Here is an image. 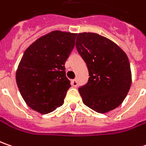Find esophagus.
Here are the masks:
<instances>
[{
  "instance_id": "obj_1",
  "label": "esophagus",
  "mask_w": 146,
  "mask_h": 146,
  "mask_svg": "<svg viewBox=\"0 0 146 146\" xmlns=\"http://www.w3.org/2000/svg\"><path fill=\"white\" fill-rule=\"evenodd\" d=\"M71 84H72V86H74V87H77L78 85V81L76 80V79H74V80H72V82H71Z\"/></svg>"
}]
</instances>
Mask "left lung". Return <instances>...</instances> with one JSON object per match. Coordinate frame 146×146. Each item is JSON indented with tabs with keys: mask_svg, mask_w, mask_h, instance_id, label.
<instances>
[{
	"mask_svg": "<svg viewBox=\"0 0 146 146\" xmlns=\"http://www.w3.org/2000/svg\"><path fill=\"white\" fill-rule=\"evenodd\" d=\"M76 48L87 65V83L78 90L86 106L106 113L119 106L132 83L127 55L111 40L95 33H80Z\"/></svg>",
	"mask_w": 146,
	"mask_h": 146,
	"instance_id": "left-lung-1",
	"label": "left lung"
}]
</instances>
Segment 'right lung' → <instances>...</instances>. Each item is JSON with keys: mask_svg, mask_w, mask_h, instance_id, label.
Segmentation results:
<instances>
[{"mask_svg": "<svg viewBox=\"0 0 146 146\" xmlns=\"http://www.w3.org/2000/svg\"><path fill=\"white\" fill-rule=\"evenodd\" d=\"M78 34L55 31L38 38L23 54L16 82L24 101L41 114L64 103L71 86L64 64L72 52Z\"/></svg>", "mask_w": 146, "mask_h": 146, "instance_id": "right-lung-1", "label": "right lung"}]
</instances>
